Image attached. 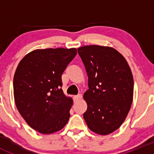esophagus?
I'll use <instances>...</instances> for the list:
<instances>
[{"label": "esophagus", "mask_w": 154, "mask_h": 154, "mask_svg": "<svg viewBox=\"0 0 154 154\" xmlns=\"http://www.w3.org/2000/svg\"><path fill=\"white\" fill-rule=\"evenodd\" d=\"M74 100H75V101H77V100H80V99L82 98V94H78L77 95L74 96Z\"/></svg>", "instance_id": "1"}]
</instances>
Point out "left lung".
I'll return each instance as SVG.
<instances>
[{"label":"left lung","instance_id":"left-lung-1","mask_svg":"<svg viewBox=\"0 0 154 154\" xmlns=\"http://www.w3.org/2000/svg\"><path fill=\"white\" fill-rule=\"evenodd\" d=\"M88 75L83 114L88 128L108 135L121 127L133 97V77L125 57L111 47L86 45L77 48Z\"/></svg>","mask_w":154,"mask_h":154}]
</instances>
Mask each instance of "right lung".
<instances>
[{
  "instance_id": "right-lung-1",
  "label": "right lung",
  "mask_w": 154,
  "mask_h": 154,
  "mask_svg": "<svg viewBox=\"0 0 154 154\" xmlns=\"http://www.w3.org/2000/svg\"><path fill=\"white\" fill-rule=\"evenodd\" d=\"M76 55V48L37 49L18 65L13 79L15 105L38 133L51 134L68 123L73 100L63 93L61 77Z\"/></svg>"
}]
</instances>
